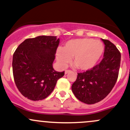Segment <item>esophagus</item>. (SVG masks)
<instances>
[{
	"mask_svg": "<svg viewBox=\"0 0 130 130\" xmlns=\"http://www.w3.org/2000/svg\"><path fill=\"white\" fill-rule=\"evenodd\" d=\"M70 72H71L70 70H67L65 71V75H67V74L68 73H70Z\"/></svg>",
	"mask_w": 130,
	"mask_h": 130,
	"instance_id": "obj_1",
	"label": "esophagus"
}]
</instances>
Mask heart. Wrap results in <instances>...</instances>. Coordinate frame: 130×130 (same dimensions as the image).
<instances>
[{
	"label": "heart",
	"mask_w": 130,
	"mask_h": 130,
	"mask_svg": "<svg viewBox=\"0 0 130 130\" xmlns=\"http://www.w3.org/2000/svg\"><path fill=\"white\" fill-rule=\"evenodd\" d=\"M103 52V44L99 41L79 38L70 40L62 49H58L56 58L60 66L65 68L73 57V62L78 69L88 71L96 65Z\"/></svg>",
	"instance_id": "b5f03b06"
}]
</instances>
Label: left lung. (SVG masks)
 Returning <instances> with one entry per match:
<instances>
[{
  "label": "left lung",
  "mask_w": 130,
  "mask_h": 130,
  "mask_svg": "<svg viewBox=\"0 0 130 130\" xmlns=\"http://www.w3.org/2000/svg\"><path fill=\"white\" fill-rule=\"evenodd\" d=\"M105 45L104 58L92 69L78 73L72 89L81 102L93 104L104 99L112 91L117 80L121 54L109 40L101 39Z\"/></svg>",
  "instance_id": "obj_1"
}]
</instances>
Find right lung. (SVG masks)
Masks as SVG:
<instances>
[{
  "instance_id": "right-lung-1",
  "label": "right lung",
  "mask_w": 130,
  "mask_h": 130,
  "mask_svg": "<svg viewBox=\"0 0 130 130\" xmlns=\"http://www.w3.org/2000/svg\"><path fill=\"white\" fill-rule=\"evenodd\" d=\"M59 42L56 36H39L25 40L14 52V81L25 98L35 101L45 99L64 75L52 65Z\"/></svg>"
}]
</instances>
